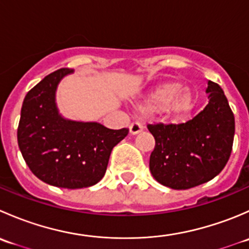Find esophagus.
Returning <instances> with one entry per match:
<instances>
[{
  "label": "esophagus",
  "instance_id": "obj_1",
  "mask_svg": "<svg viewBox=\"0 0 249 249\" xmlns=\"http://www.w3.org/2000/svg\"><path fill=\"white\" fill-rule=\"evenodd\" d=\"M129 129H130V134H131V135H137V134H140L141 131H142L143 126L140 124V123L135 122V123H131V124H130Z\"/></svg>",
  "mask_w": 249,
  "mask_h": 249
}]
</instances>
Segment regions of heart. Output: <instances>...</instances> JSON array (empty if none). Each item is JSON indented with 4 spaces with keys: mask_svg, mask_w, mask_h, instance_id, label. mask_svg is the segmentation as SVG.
Here are the masks:
<instances>
[{
    "mask_svg": "<svg viewBox=\"0 0 249 249\" xmlns=\"http://www.w3.org/2000/svg\"><path fill=\"white\" fill-rule=\"evenodd\" d=\"M183 89L179 82H165L158 85L147 96L144 110L159 112L164 110L170 118H182L194 108L195 94L189 89Z\"/></svg>",
    "mask_w": 249,
    "mask_h": 249,
    "instance_id": "heart-1",
    "label": "heart"
}]
</instances>
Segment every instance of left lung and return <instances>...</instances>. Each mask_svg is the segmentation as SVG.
Masks as SVG:
<instances>
[{"instance_id": "1", "label": "left lung", "mask_w": 249, "mask_h": 249, "mask_svg": "<svg viewBox=\"0 0 249 249\" xmlns=\"http://www.w3.org/2000/svg\"><path fill=\"white\" fill-rule=\"evenodd\" d=\"M210 102L196 117L182 124H149L155 139L149 169L165 187L182 190L213 179L229 160L235 117L222 88L208 82Z\"/></svg>"}]
</instances>
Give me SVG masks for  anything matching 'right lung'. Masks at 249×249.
Segmentation results:
<instances>
[{
	"instance_id": "add662e5",
	"label": "right lung",
	"mask_w": 249,
	"mask_h": 249,
	"mask_svg": "<svg viewBox=\"0 0 249 249\" xmlns=\"http://www.w3.org/2000/svg\"><path fill=\"white\" fill-rule=\"evenodd\" d=\"M73 70L44 77L25 96L18 126V144L32 173L50 185L87 188L102 179L113 148L129 129H107L99 123L66 120L55 105V90Z\"/></svg>"
}]
</instances>
